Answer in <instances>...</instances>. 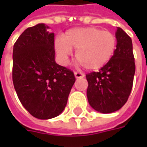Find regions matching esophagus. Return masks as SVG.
Masks as SVG:
<instances>
[{
    "mask_svg": "<svg viewBox=\"0 0 147 147\" xmlns=\"http://www.w3.org/2000/svg\"><path fill=\"white\" fill-rule=\"evenodd\" d=\"M74 76L76 78H82L84 77V74L82 73H79V72H74Z\"/></svg>",
    "mask_w": 147,
    "mask_h": 147,
    "instance_id": "1",
    "label": "esophagus"
}]
</instances>
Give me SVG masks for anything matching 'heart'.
Returning <instances> with one entry per match:
<instances>
[{
	"mask_svg": "<svg viewBox=\"0 0 147 147\" xmlns=\"http://www.w3.org/2000/svg\"><path fill=\"white\" fill-rule=\"evenodd\" d=\"M117 40L109 31L95 27L75 28L67 31L62 40L55 41V51L66 61L71 50H76L75 58L88 70H98L104 67L115 52Z\"/></svg>",
	"mask_w": 147,
	"mask_h": 147,
	"instance_id": "b5f03b06",
	"label": "heart"
}]
</instances>
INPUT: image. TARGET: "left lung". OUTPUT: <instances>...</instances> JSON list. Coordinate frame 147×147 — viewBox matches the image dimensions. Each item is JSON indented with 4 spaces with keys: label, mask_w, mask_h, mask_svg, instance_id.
Wrapping results in <instances>:
<instances>
[{
    "label": "left lung",
    "mask_w": 147,
    "mask_h": 147,
    "mask_svg": "<svg viewBox=\"0 0 147 147\" xmlns=\"http://www.w3.org/2000/svg\"><path fill=\"white\" fill-rule=\"evenodd\" d=\"M115 52L98 72L86 75L88 102L94 110L113 113L127 102L133 88L135 62L131 37L121 28H117Z\"/></svg>",
    "instance_id": "left-lung-1"
}]
</instances>
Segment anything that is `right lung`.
<instances>
[{
    "label": "right lung",
    "mask_w": 147,
    "mask_h": 147,
    "mask_svg": "<svg viewBox=\"0 0 147 147\" xmlns=\"http://www.w3.org/2000/svg\"><path fill=\"white\" fill-rule=\"evenodd\" d=\"M44 24L28 28L13 48L12 78L20 102L40 119L58 116L75 82L74 73L55 60V34Z\"/></svg>",
    "instance_id": "add662e5"
}]
</instances>
